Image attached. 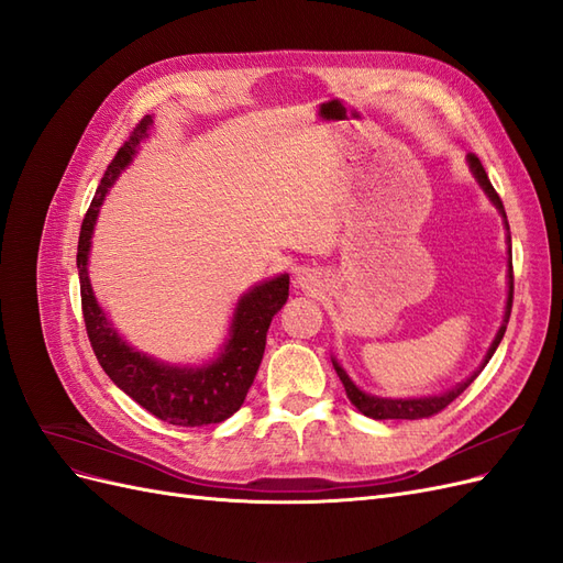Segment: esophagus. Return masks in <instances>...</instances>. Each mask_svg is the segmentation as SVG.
Instances as JSON below:
<instances>
[{
  "mask_svg": "<svg viewBox=\"0 0 563 563\" xmlns=\"http://www.w3.org/2000/svg\"><path fill=\"white\" fill-rule=\"evenodd\" d=\"M300 284H302V286H308V288H310V279H308V277H305V275L300 277Z\"/></svg>",
  "mask_w": 563,
  "mask_h": 563,
  "instance_id": "34e87169",
  "label": "esophagus"
}]
</instances>
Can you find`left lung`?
Listing matches in <instances>:
<instances>
[{"label":"left lung","mask_w":563,"mask_h":563,"mask_svg":"<svg viewBox=\"0 0 563 563\" xmlns=\"http://www.w3.org/2000/svg\"><path fill=\"white\" fill-rule=\"evenodd\" d=\"M467 162H470V168H472L474 178L479 180V185L484 187V192L490 197V201L496 203V209L503 213V218H505V228H507V242H512V240H509V225H507V213H505V207H503V199L498 197L496 187L490 185V180H488V176H486V168L482 166L479 157H476L474 152H470V155H467ZM509 258H512V249H509ZM512 300H515V269H512V263H509V296H507L505 319H503V327H500V331H498L496 340H493V345L488 347V354H486V360H484L482 368L488 364V360L493 356V352H496V350H498V345H500V340H503L505 329H507L509 314H512ZM333 366H335V373H338L340 383H343V387H345V391H347V399H350L356 408H360V411H362L364 416H368V418H373V420H420V418L437 416V413L444 411V408H446L451 401H455L460 395H463V391L474 383V378L479 376V373H482V368H479V371L474 373L472 378H467L465 383H460L457 387H453L451 391H446V395H439V397H420V399H380V397L364 395V391L347 378V373H345L343 368H340L335 362H333Z\"/></svg>","instance_id":"8db88e82"}]
</instances>
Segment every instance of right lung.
<instances>
[{
	"label": "right lung",
	"mask_w": 563,
	"mask_h": 563,
	"mask_svg": "<svg viewBox=\"0 0 563 563\" xmlns=\"http://www.w3.org/2000/svg\"><path fill=\"white\" fill-rule=\"evenodd\" d=\"M150 124L152 117H143L141 122L133 126L124 145L117 150L114 159L108 164V172L98 185L87 216H84L77 246L81 314L96 360L119 389H124L133 401H139L145 408V411L168 424L201 428V424L223 422L242 408L246 391L253 385L255 373H258V366L263 362L272 317L284 308V302L288 298V275L275 277L251 288V291L240 300L230 327L232 335L228 340V345L209 366H166L150 360V356L141 352H135L117 335V331L106 319V312L98 308L89 284L87 261L91 232L96 225L100 203H103L108 195V187L114 183L119 172L131 162V157L135 155V147H139L147 135Z\"/></svg>",
	"instance_id": "obj_1"
}]
</instances>
